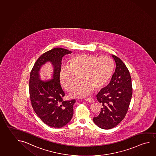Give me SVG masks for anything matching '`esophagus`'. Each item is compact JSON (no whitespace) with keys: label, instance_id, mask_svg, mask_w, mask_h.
Returning a JSON list of instances; mask_svg holds the SVG:
<instances>
[{"label":"esophagus","instance_id":"1","mask_svg":"<svg viewBox=\"0 0 156 156\" xmlns=\"http://www.w3.org/2000/svg\"><path fill=\"white\" fill-rule=\"evenodd\" d=\"M85 100L87 101L90 102V103H93L94 102V99L92 98H91V97H88V98H86Z\"/></svg>","mask_w":156,"mask_h":156}]
</instances>
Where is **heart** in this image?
<instances>
[{
    "instance_id": "b5f03b06",
    "label": "heart",
    "mask_w": 156,
    "mask_h": 156,
    "mask_svg": "<svg viewBox=\"0 0 156 156\" xmlns=\"http://www.w3.org/2000/svg\"><path fill=\"white\" fill-rule=\"evenodd\" d=\"M114 70V61L108 56L98 57L81 54L71 58L69 66L61 68L60 81L64 88L69 90L81 78L82 81L71 89L70 95L84 97L93 89L99 90L104 87L111 79Z\"/></svg>"
}]
</instances>
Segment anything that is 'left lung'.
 Masks as SVG:
<instances>
[{
    "mask_svg": "<svg viewBox=\"0 0 156 156\" xmlns=\"http://www.w3.org/2000/svg\"><path fill=\"white\" fill-rule=\"evenodd\" d=\"M116 63V69L110 83L100 90L97 99L103 107L93 122L98 127L110 129L123 119L132 96V79L129 71L120 58L112 55Z\"/></svg>",
    "mask_w": 156,
    "mask_h": 156,
    "instance_id": "left-lung-1",
    "label": "left lung"
}]
</instances>
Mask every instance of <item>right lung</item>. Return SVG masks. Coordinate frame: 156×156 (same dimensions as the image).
<instances>
[{"mask_svg":"<svg viewBox=\"0 0 156 156\" xmlns=\"http://www.w3.org/2000/svg\"><path fill=\"white\" fill-rule=\"evenodd\" d=\"M70 53V51L59 48L46 52L36 61L30 75L29 95L32 107L42 121L55 128L68 123L74 112L75 100L63 101L65 93L59 80L62 58ZM48 61L54 68L53 78L45 81L40 80L39 69Z\"/></svg>","mask_w":156,"mask_h":156,"instance_id":"1","label":"right lung"}]
</instances>
